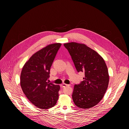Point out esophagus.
<instances>
[{"instance_id": "esophagus-1", "label": "esophagus", "mask_w": 129, "mask_h": 129, "mask_svg": "<svg viewBox=\"0 0 129 129\" xmlns=\"http://www.w3.org/2000/svg\"><path fill=\"white\" fill-rule=\"evenodd\" d=\"M70 86V85L66 84H64V83H63L61 85V86L62 87H66V86Z\"/></svg>"}]
</instances>
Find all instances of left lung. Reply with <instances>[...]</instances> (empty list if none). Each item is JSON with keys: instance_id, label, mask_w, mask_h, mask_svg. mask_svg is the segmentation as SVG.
Segmentation results:
<instances>
[{"instance_id": "left-lung-1", "label": "left lung", "mask_w": 129, "mask_h": 129, "mask_svg": "<svg viewBox=\"0 0 129 129\" xmlns=\"http://www.w3.org/2000/svg\"><path fill=\"white\" fill-rule=\"evenodd\" d=\"M78 72L85 73L84 81L75 85L72 99L81 108H91L103 98L109 83V75L103 58L84 44L64 43Z\"/></svg>"}]
</instances>
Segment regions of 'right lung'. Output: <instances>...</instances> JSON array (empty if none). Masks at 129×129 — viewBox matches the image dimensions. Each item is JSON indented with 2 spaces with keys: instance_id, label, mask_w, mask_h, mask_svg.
Listing matches in <instances>:
<instances>
[{
  "instance_id": "obj_1",
  "label": "right lung",
  "mask_w": 129,
  "mask_h": 129,
  "mask_svg": "<svg viewBox=\"0 0 129 129\" xmlns=\"http://www.w3.org/2000/svg\"><path fill=\"white\" fill-rule=\"evenodd\" d=\"M61 43L48 45L37 52L23 67L20 77L22 90L35 106L48 109L58 100L60 86L49 83L50 69Z\"/></svg>"
}]
</instances>
